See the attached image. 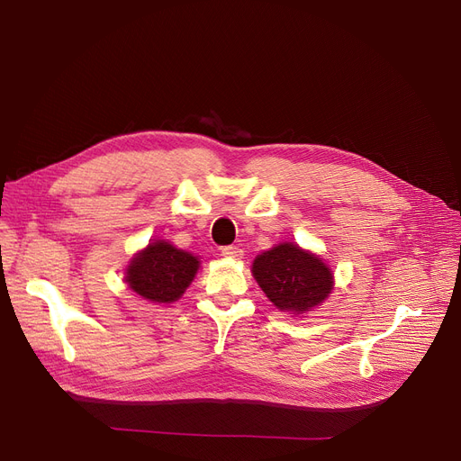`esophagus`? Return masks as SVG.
Segmentation results:
<instances>
[{
    "label": "esophagus",
    "instance_id": "34e87169",
    "mask_svg": "<svg viewBox=\"0 0 461 461\" xmlns=\"http://www.w3.org/2000/svg\"><path fill=\"white\" fill-rule=\"evenodd\" d=\"M221 256L229 258V259H242L244 252H242L240 246H225L221 249Z\"/></svg>",
    "mask_w": 461,
    "mask_h": 461
}]
</instances>
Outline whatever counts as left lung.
Listing matches in <instances>:
<instances>
[{"mask_svg":"<svg viewBox=\"0 0 461 461\" xmlns=\"http://www.w3.org/2000/svg\"><path fill=\"white\" fill-rule=\"evenodd\" d=\"M252 275L275 308L292 317L315 312L334 288L327 261L296 242H281L261 252L252 263Z\"/></svg>","mask_w":461,"mask_h":461,"instance_id":"obj_1","label":"left lung"}]
</instances>
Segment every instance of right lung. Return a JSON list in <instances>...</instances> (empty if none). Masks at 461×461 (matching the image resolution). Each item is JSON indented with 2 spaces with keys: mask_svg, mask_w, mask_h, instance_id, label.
<instances>
[{
  "mask_svg": "<svg viewBox=\"0 0 461 461\" xmlns=\"http://www.w3.org/2000/svg\"><path fill=\"white\" fill-rule=\"evenodd\" d=\"M198 269V256L158 239L132 256L124 269V283L140 298L167 305L183 298Z\"/></svg>",
  "mask_w": 461,
  "mask_h": 461,
  "instance_id": "add662e5",
  "label": "right lung"
}]
</instances>
